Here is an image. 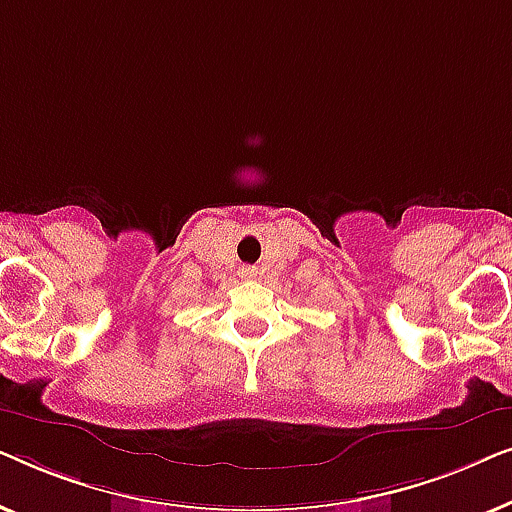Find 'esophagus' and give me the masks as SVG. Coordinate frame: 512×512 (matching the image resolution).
Here are the masks:
<instances>
[{
	"mask_svg": "<svg viewBox=\"0 0 512 512\" xmlns=\"http://www.w3.org/2000/svg\"><path fill=\"white\" fill-rule=\"evenodd\" d=\"M258 275L256 268H251V265H247V268H242V277L244 279H254Z\"/></svg>",
	"mask_w": 512,
	"mask_h": 512,
	"instance_id": "34e87169",
	"label": "esophagus"
}]
</instances>
